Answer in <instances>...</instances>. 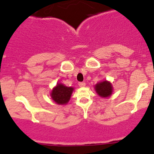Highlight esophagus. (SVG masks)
Listing matches in <instances>:
<instances>
[{"mask_svg": "<svg viewBox=\"0 0 154 154\" xmlns=\"http://www.w3.org/2000/svg\"><path fill=\"white\" fill-rule=\"evenodd\" d=\"M79 86H80V87H84V86H86V83H84V82H79Z\"/></svg>", "mask_w": 154, "mask_h": 154, "instance_id": "esophagus-1", "label": "esophagus"}]
</instances>
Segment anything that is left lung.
<instances>
[{
  "label": "left lung",
  "instance_id": "obj_1",
  "mask_svg": "<svg viewBox=\"0 0 154 154\" xmlns=\"http://www.w3.org/2000/svg\"><path fill=\"white\" fill-rule=\"evenodd\" d=\"M94 89L97 94L102 97H108L113 92V86L111 83L104 81L97 84L94 86Z\"/></svg>",
  "mask_w": 154,
  "mask_h": 154
}]
</instances>
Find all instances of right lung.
I'll use <instances>...</instances> for the list:
<instances>
[{"label": "right lung", "instance_id": "1", "mask_svg": "<svg viewBox=\"0 0 154 154\" xmlns=\"http://www.w3.org/2000/svg\"><path fill=\"white\" fill-rule=\"evenodd\" d=\"M73 91V88L68 87L63 84H57L53 88L51 97L57 104L65 105L68 103Z\"/></svg>", "mask_w": 154, "mask_h": 154}]
</instances>
